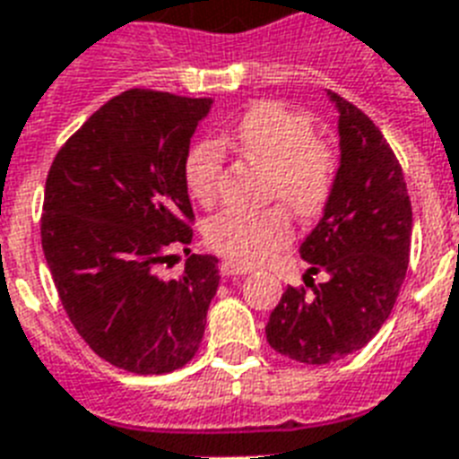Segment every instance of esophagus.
Instances as JSON below:
<instances>
[{
	"label": "esophagus",
	"instance_id": "obj_1",
	"mask_svg": "<svg viewBox=\"0 0 459 459\" xmlns=\"http://www.w3.org/2000/svg\"><path fill=\"white\" fill-rule=\"evenodd\" d=\"M252 268L245 266V264H238V262H223L221 264V273L223 275H245L249 273Z\"/></svg>",
	"mask_w": 459,
	"mask_h": 459
}]
</instances>
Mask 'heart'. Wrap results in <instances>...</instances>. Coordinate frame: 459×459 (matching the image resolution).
<instances>
[{"label": "heart", "instance_id": "1", "mask_svg": "<svg viewBox=\"0 0 459 459\" xmlns=\"http://www.w3.org/2000/svg\"><path fill=\"white\" fill-rule=\"evenodd\" d=\"M233 141L247 158L273 169V197H281L297 217H316L333 193L337 155L325 141L314 139L308 115L281 103H259L238 122ZM223 152L204 141L186 160L184 177L197 203L210 204L219 191ZM207 240L217 252L238 264H262L292 240L288 214L275 207L266 212L223 210L207 223Z\"/></svg>", "mask_w": 459, "mask_h": 459}]
</instances>
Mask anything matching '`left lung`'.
<instances>
[{
  "label": "left lung",
  "mask_w": 459,
  "mask_h": 459,
  "mask_svg": "<svg viewBox=\"0 0 459 459\" xmlns=\"http://www.w3.org/2000/svg\"><path fill=\"white\" fill-rule=\"evenodd\" d=\"M337 110L339 167L330 200L299 255L327 275L314 294L288 288L268 318L275 351L325 365L363 349L389 318L411 256L412 207L403 169L375 122L327 91Z\"/></svg>",
  "instance_id": "left-lung-1"
}]
</instances>
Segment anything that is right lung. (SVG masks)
I'll return each mask as SVG.
<instances>
[{
  "label": "right lung",
  "mask_w": 459,
  "mask_h": 459,
  "mask_svg": "<svg viewBox=\"0 0 459 459\" xmlns=\"http://www.w3.org/2000/svg\"><path fill=\"white\" fill-rule=\"evenodd\" d=\"M212 99L132 89L99 108L48 169L42 247L70 323L100 359L165 375L195 356L219 259L191 255L178 281L158 268L191 245L184 167Z\"/></svg>",
  "instance_id": "obj_1"
}]
</instances>
